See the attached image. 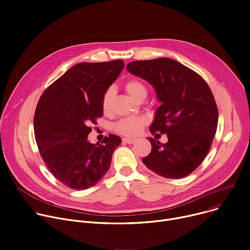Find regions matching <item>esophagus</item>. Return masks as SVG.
<instances>
[{
	"instance_id": "1",
	"label": "esophagus",
	"mask_w": 250,
	"mask_h": 250,
	"mask_svg": "<svg viewBox=\"0 0 250 250\" xmlns=\"http://www.w3.org/2000/svg\"><path fill=\"white\" fill-rule=\"evenodd\" d=\"M123 142H124L125 144H128V145L133 144V140H132V139H124Z\"/></svg>"
}]
</instances>
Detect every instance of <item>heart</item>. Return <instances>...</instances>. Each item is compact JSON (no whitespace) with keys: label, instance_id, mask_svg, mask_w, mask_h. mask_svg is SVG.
<instances>
[{"label":"heart","instance_id":"b5f03b06","mask_svg":"<svg viewBox=\"0 0 250 250\" xmlns=\"http://www.w3.org/2000/svg\"><path fill=\"white\" fill-rule=\"evenodd\" d=\"M125 92L135 101L143 102L148 96V89L144 82L138 79H130L125 83ZM115 97V93L111 88L106 89L102 98V108L107 113L111 109L112 100ZM146 121L145 118L135 117V118H125L119 121L115 125V129L118 133L125 135V137L133 138L138 135L146 125Z\"/></svg>","mask_w":250,"mask_h":250}]
</instances>
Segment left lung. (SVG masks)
Returning <instances> with one entry per match:
<instances>
[{"label":"left lung","instance_id":"left-lung-1","mask_svg":"<svg viewBox=\"0 0 250 250\" xmlns=\"http://www.w3.org/2000/svg\"><path fill=\"white\" fill-rule=\"evenodd\" d=\"M126 70L155 88L162 104L149 130L168 139L167 144L148 139L151 150L143 163L167 178L190 174L208 155L217 128L218 109L209 85L189 67L168 58L130 62Z\"/></svg>","mask_w":250,"mask_h":250}]
</instances>
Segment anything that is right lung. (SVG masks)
I'll use <instances>...</instances> for the list:
<instances>
[{
    "mask_svg": "<svg viewBox=\"0 0 250 250\" xmlns=\"http://www.w3.org/2000/svg\"><path fill=\"white\" fill-rule=\"evenodd\" d=\"M124 66L123 60L75 64L39 100L36 143L44 165L67 188L81 190L97 185L122 143L118 135L108 134L102 144H90L87 135L103 117V95Z\"/></svg>",
    "mask_w": 250,
    "mask_h": 250,
    "instance_id": "1",
    "label": "right lung"
}]
</instances>
